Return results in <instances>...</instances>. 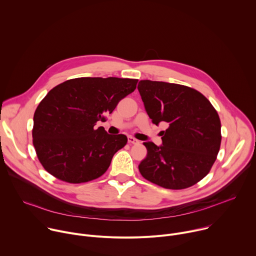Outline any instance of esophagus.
I'll list each match as a JSON object with an SVG mask.
<instances>
[{"label": "esophagus", "mask_w": 256, "mask_h": 256, "mask_svg": "<svg viewBox=\"0 0 256 256\" xmlns=\"http://www.w3.org/2000/svg\"><path fill=\"white\" fill-rule=\"evenodd\" d=\"M128 142H130V144H136L140 142H138L136 138H134V136H128Z\"/></svg>", "instance_id": "34e87169"}]
</instances>
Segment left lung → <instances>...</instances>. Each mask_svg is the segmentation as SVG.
Returning a JSON list of instances; mask_svg holds the SVG:
<instances>
[{
  "mask_svg": "<svg viewBox=\"0 0 256 256\" xmlns=\"http://www.w3.org/2000/svg\"><path fill=\"white\" fill-rule=\"evenodd\" d=\"M153 124L163 122V144L144 142L142 176L161 188L184 190L208 175L221 147V120L212 103L190 87L142 80L138 85Z\"/></svg>",
  "mask_w": 256,
  "mask_h": 256,
  "instance_id": "obj_1",
  "label": "left lung"
}]
</instances>
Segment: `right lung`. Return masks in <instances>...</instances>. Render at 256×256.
<instances>
[{
  "mask_svg": "<svg viewBox=\"0 0 256 256\" xmlns=\"http://www.w3.org/2000/svg\"><path fill=\"white\" fill-rule=\"evenodd\" d=\"M136 79L76 78L58 84L40 101L33 116L32 142L44 168L68 184L103 175L128 142L124 134L95 128L134 91Z\"/></svg>",
  "mask_w": 256,
  "mask_h": 256,
  "instance_id": "1",
  "label": "right lung"
}]
</instances>
